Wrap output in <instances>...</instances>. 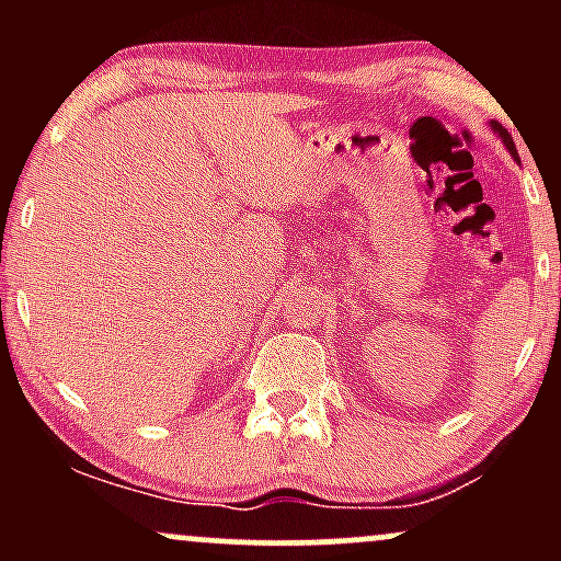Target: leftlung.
I'll list each match as a JSON object with an SVG mask.
<instances>
[{
	"mask_svg": "<svg viewBox=\"0 0 561 561\" xmlns=\"http://www.w3.org/2000/svg\"><path fill=\"white\" fill-rule=\"evenodd\" d=\"M493 128H495V131H499V134H501V139H504V141H506L508 152H512V156H514V158H517V147H514V141H512V137H508V134H506V128H501L499 124H493Z\"/></svg>",
	"mask_w": 561,
	"mask_h": 561,
	"instance_id": "obj_1",
	"label": "left lung"
}]
</instances>
